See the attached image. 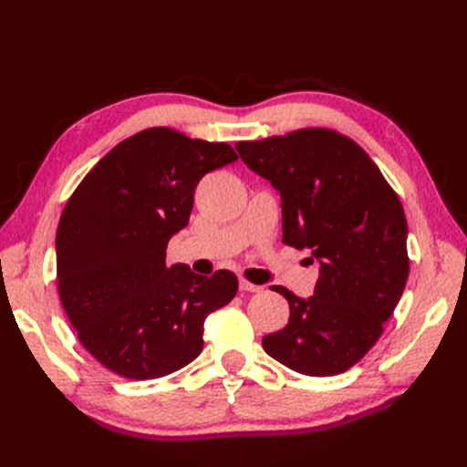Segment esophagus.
I'll return each mask as SVG.
<instances>
[{"mask_svg":"<svg viewBox=\"0 0 467 467\" xmlns=\"http://www.w3.org/2000/svg\"><path fill=\"white\" fill-rule=\"evenodd\" d=\"M239 290H242V292H261V290H263V286H259V285H253V282H249V280L242 278V280H239Z\"/></svg>","mask_w":467,"mask_h":467,"instance_id":"esophagus-1","label":"esophagus"}]
</instances>
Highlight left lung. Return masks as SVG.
<instances>
[{"label":"left lung","mask_w":467,"mask_h":467,"mask_svg":"<svg viewBox=\"0 0 467 467\" xmlns=\"http://www.w3.org/2000/svg\"><path fill=\"white\" fill-rule=\"evenodd\" d=\"M282 196V242L319 263L312 298L288 300L285 329L263 337L268 357L306 376H337L368 352L409 276L400 196L355 140L331 129L235 144Z\"/></svg>","instance_id":"obj_1"}]
</instances>
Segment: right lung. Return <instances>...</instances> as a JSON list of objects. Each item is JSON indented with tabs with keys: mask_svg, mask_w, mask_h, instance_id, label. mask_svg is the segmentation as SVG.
<instances>
[{
	"mask_svg": "<svg viewBox=\"0 0 467 467\" xmlns=\"http://www.w3.org/2000/svg\"><path fill=\"white\" fill-rule=\"evenodd\" d=\"M237 160L225 142L155 126L122 140L69 196L56 232V282L79 343L105 368L153 379L192 362L206 317L234 300L237 276L165 265L199 181Z\"/></svg>",
	"mask_w": 467,
	"mask_h": 467,
	"instance_id": "right-lung-1",
	"label": "right lung"
}]
</instances>
